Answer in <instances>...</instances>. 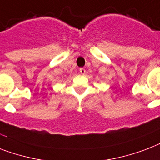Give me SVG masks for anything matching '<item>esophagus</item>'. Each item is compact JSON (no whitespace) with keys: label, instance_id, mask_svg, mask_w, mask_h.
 I'll use <instances>...</instances> for the list:
<instances>
[{"label":"esophagus","instance_id":"obj_1","mask_svg":"<svg viewBox=\"0 0 160 160\" xmlns=\"http://www.w3.org/2000/svg\"><path fill=\"white\" fill-rule=\"evenodd\" d=\"M79 72H80V73L82 74V75H84V74H85V72H86V70H85V68H82L79 69Z\"/></svg>","mask_w":160,"mask_h":160}]
</instances>
